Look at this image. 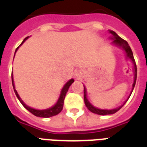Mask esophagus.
<instances>
[{"instance_id": "1", "label": "esophagus", "mask_w": 147, "mask_h": 147, "mask_svg": "<svg viewBox=\"0 0 147 147\" xmlns=\"http://www.w3.org/2000/svg\"><path fill=\"white\" fill-rule=\"evenodd\" d=\"M81 77H82V76H81V74H80V71H77V72L75 73V78H76V80H80Z\"/></svg>"}]
</instances>
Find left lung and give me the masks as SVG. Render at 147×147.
I'll list each match as a JSON object with an SVG mask.
<instances>
[{
    "label": "left lung",
    "mask_w": 147,
    "mask_h": 147,
    "mask_svg": "<svg viewBox=\"0 0 147 147\" xmlns=\"http://www.w3.org/2000/svg\"><path fill=\"white\" fill-rule=\"evenodd\" d=\"M109 33L111 34V36L109 38L111 40H113V42H112V45H115V46H117L119 49H120L123 52V53H124V56H125V58H126L127 60H130V61L132 62L133 64V71H134V82L132 83V87H131V92L129 94V96L127 97V98L123 102V103L122 105L119 106V107H117V108L115 109H98L95 107V106H94V105L89 102V100L87 98V90H86V86L83 85L84 86V102H85V105H86V108L88 109L90 112H92L93 113H95L98 114V115H111V114H113L115 113H117V111L120 110V109L122 108V106H123L125 103L127 102V101L129 99L130 96L131 94V93H132L133 90H134V87H135V85H136V78H137V67H136V61H135V59H134V57H133V53L131 51V49L130 48L129 45H128V43L125 41V40H123L120 37H119L117 35V34H116L114 31L113 30H109Z\"/></svg>",
    "instance_id": "obj_1"
}]
</instances>
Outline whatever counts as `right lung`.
<instances>
[{
    "mask_svg": "<svg viewBox=\"0 0 147 147\" xmlns=\"http://www.w3.org/2000/svg\"><path fill=\"white\" fill-rule=\"evenodd\" d=\"M28 38H29V37H27L26 38L24 39V41H23V42L20 44V45H23L24 42H25V41H26ZM18 49H19V47L16 49L15 54H16V53L17 52ZM11 82H12V86H13V89H14L15 94H16V95L17 97V98L19 99V101L21 102V104L24 105V108L26 109H27L29 112H30L32 114H34V116H36V117H43V118H49V117H53V116L57 115V114L60 113L61 112V110L63 109V105H64V98H65V96H66V94H67V90H68V88H69L71 85L73 83L74 80L73 79H71L70 80H68L67 83L64 84V86H63V88L61 89V94H60V96H59V98H58L57 102H56L52 107H49V108L48 109H36L30 107L29 105H27V104L21 99V98L20 97V95H19V94H18L17 90H16V87H15L14 80H13V74H11Z\"/></svg>",
    "mask_w": 147,
    "mask_h": 147,
    "instance_id": "1",
    "label": "right lung"
}]
</instances>
